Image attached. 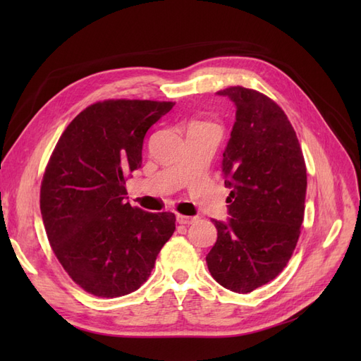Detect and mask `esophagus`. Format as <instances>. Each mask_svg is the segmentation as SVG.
<instances>
[{
  "label": "esophagus",
  "mask_w": 361,
  "mask_h": 361,
  "mask_svg": "<svg viewBox=\"0 0 361 361\" xmlns=\"http://www.w3.org/2000/svg\"><path fill=\"white\" fill-rule=\"evenodd\" d=\"M176 220L179 224H192L195 220H197V216H187V215H176Z\"/></svg>",
  "instance_id": "1"
}]
</instances>
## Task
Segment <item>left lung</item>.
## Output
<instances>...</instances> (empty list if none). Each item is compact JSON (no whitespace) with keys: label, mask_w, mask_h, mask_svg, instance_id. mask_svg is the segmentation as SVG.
<instances>
[{"label":"left lung","mask_w":361,"mask_h":361,"mask_svg":"<svg viewBox=\"0 0 361 361\" xmlns=\"http://www.w3.org/2000/svg\"><path fill=\"white\" fill-rule=\"evenodd\" d=\"M235 104L223 152L227 221L212 220L216 243L206 256L226 289L248 293L276 279L289 262L304 218L307 173L297 134L269 97L244 87L216 92Z\"/></svg>","instance_id":"obj_1"}]
</instances>
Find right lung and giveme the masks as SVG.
I'll list each match as a JSON object with an SVG mask.
<instances>
[{"mask_svg": "<svg viewBox=\"0 0 361 361\" xmlns=\"http://www.w3.org/2000/svg\"><path fill=\"white\" fill-rule=\"evenodd\" d=\"M173 102L105 101L64 129L40 188L52 251L85 292L116 298L137 290L176 228L171 212L126 202V174L141 167L146 133Z\"/></svg>", "mask_w": 361, "mask_h": 361, "instance_id": "obj_1", "label": "right lung"}]
</instances>
